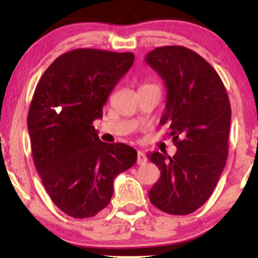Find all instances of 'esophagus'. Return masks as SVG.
I'll use <instances>...</instances> for the list:
<instances>
[{
  "label": "esophagus",
  "instance_id": "34e87169",
  "mask_svg": "<svg viewBox=\"0 0 258 258\" xmlns=\"http://www.w3.org/2000/svg\"><path fill=\"white\" fill-rule=\"evenodd\" d=\"M147 162V157L142 151H137V164L142 165Z\"/></svg>",
  "mask_w": 258,
  "mask_h": 258
}]
</instances>
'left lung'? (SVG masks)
<instances>
[{
    "instance_id": "left-lung-1",
    "label": "left lung",
    "mask_w": 258,
    "mask_h": 258,
    "mask_svg": "<svg viewBox=\"0 0 258 258\" xmlns=\"http://www.w3.org/2000/svg\"><path fill=\"white\" fill-rule=\"evenodd\" d=\"M146 62L164 80L167 104L161 124L169 126L177 148L172 157L158 151L149 155L161 171L150 202L170 215L191 214L207 202L225 167L230 102L216 70L188 48H156Z\"/></svg>"
}]
</instances>
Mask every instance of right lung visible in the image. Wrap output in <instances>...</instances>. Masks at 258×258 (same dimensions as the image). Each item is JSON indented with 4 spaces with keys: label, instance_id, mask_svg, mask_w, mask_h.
Returning a JSON list of instances; mask_svg holds the SVG:
<instances>
[{
    "label": "right lung",
    "instance_id": "right-lung-1",
    "mask_svg": "<svg viewBox=\"0 0 258 258\" xmlns=\"http://www.w3.org/2000/svg\"><path fill=\"white\" fill-rule=\"evenodd\" d=\"M134 58L133 52L75 49L38 81L28 114L31 153L48 195L68 216L88 218L104 209L115 177L137 160L134 148L100 141L93 125Z\"/></svg>",
    "mask_w": 258,
    "mask_h": 258
}]
</instances>
